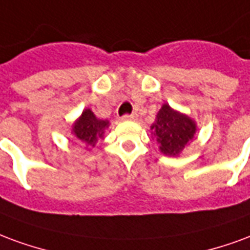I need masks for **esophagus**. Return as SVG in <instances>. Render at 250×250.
Listing matches in <instances>:
<instances>
[{
  "label": "esophagus",
  "mask_w": 250,
  "mask_h": 250,
  "mask_svg": "<svg viewBox=\"0 0 250 250\" xmlns=\"http://www.w3.org/2000/svg\"><path fill=\"white\" fill-rule=\"evenodd\" d=\"M137 118V114H125L123 116V121H133Z\"/></svg>",
  "instance_id": "1"
}]
</instances>
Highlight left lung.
Segmentation results:
<instances>
[{
	"instance_id": "obj_1",
	"label": "left lung",
	"mask_w": 250,
	"mask_h": 250,
	"mask_svg": "<svg viewBox=\"0 0 250 250\" xmlns=\"http://www.w3.org/2000/svg\"><path fill=\"white\" fill-rule=\"evenodd\" d=\"M150 130L160 152L169 157H178L194 140L197 124L185 113L173 109L169 104H164Z\"/></svg>"
}]
</instances>
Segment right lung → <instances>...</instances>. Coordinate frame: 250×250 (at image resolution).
<instances>
[{
	"label": "right lung",
	"instance_id": "1",
	"mask_svg": "<svg viewBox=\"0 0 250 250\" xmlns=\"http://www.w3.org/2000/svg\"><path fill=\"white\" fill-rule=\"evenodd\" d=\"M109 127L107 120H101L96 117V114L90 109H83L81 116L73 123L72 134L77 141L83 143L86 150H90L96 146L98 140L105 138V130Z\"/></svg>",
	"mask_w": 250,
	"mask_h": 250
}]
</instances>
